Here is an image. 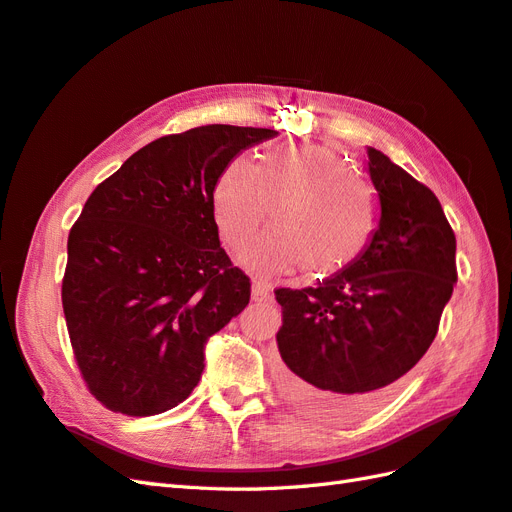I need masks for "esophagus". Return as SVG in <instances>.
Masks as SVG:
<instances>
[{
	"mask_svg": "<svg viewBox=\"0 0 512 512\" xmlns=\"http://www.w3.org/2000/svg\"><path fill=\"white\" fill-rule=\"evenodd\" d=\"M271 297V288L262 282L252 284V299L254 301H267Z\"/></svg>",
	"mask_w": 512,
	"mask_h": 512,
	"instance_id": "1",
	"label": "esophagus"
}]
</instances>
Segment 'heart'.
Returning <instances> with one entry per match:
<instances>
[{
	"label": "heart",
	"instance_id": "heart-1",
	"mask_svg": "<svg viewBox=\"0 0 512 512\" xmlns=\"http://www.w3.org/2000/svg\"><path fill=\"white\" fill-rule=\"evenodd\" d=\"M275 204V228L243 252L258 273L297 265L329 278L362 258L379 228V196L334 148L280 146L252 165L232 159L213 187V215L230 247H241L265 224Z\"/></svg>",
	"mask_w": 512,
	"mask_h": 512
}]
</instances>
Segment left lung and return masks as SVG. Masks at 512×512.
<instances>
[{
  "mask_svg": "<svg viewBox=\"0 0 512 512\" xmlns=\"http://www.w3.org/2000/svg\"><path fill=\"white\" fill-rule=\"evenodd\" d=\"M379 228L355 265L316 286L278 288L284 394L316 416L381 405L437 336L457 284V239L435 193L368 148Z\"/></svg>",
  "mask_w": 512,
  "mask_h": 512,
  "instance_id": "obj_1",
  "label": "left lung"
}]
</instances>
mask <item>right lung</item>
<instances>
[{"mask_svg": "<svg viewBox=\"0 0 512 512\" xmlns=\"http://www.w3.org/2000/svg\"><path fill=\"white\" fill-rule=\"evenodd\" d=\"M273 129L206 124L137 150L96 187L68 234L62 306L92 396L155 416L191 394L206 340L250 303L213 215V187Z\"/></svg>", "mask_w": 512, "mask_h": 512, "instance_id": "1", "label": "right lung"}]
</instances>
